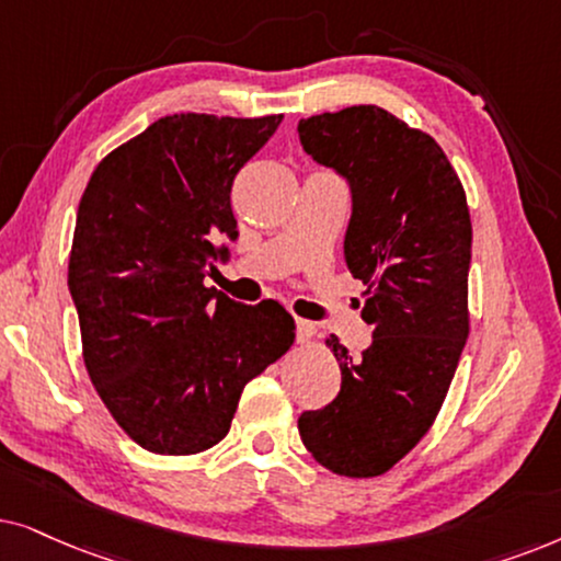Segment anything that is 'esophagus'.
<instances>
[{
    "instance_id": "1",
    "label": "esophagus",
    "mask_w": 561,
    "mask_h": 561,
    "mask_svg": "<svg viewBox=\"0 0 561 561\" xmlns=\"http://www.w3.org/2000/svg\"><path fill=\"white\" fill-rule=\"evenodd\" d=\"M295 333H297V343H310L316 339L318 328L312 320H305V318H295Z\"/></svg>"
}]
</instances>
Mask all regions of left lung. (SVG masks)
I'll list each match as a JSON object with an SVG mask.
<instances>
[{"mask_svg": "<svg viewBox=\"0 0 561 561\" xmlns=\"http://www.w3.org/2000/svg\"><path fill=\"white\" fill-rule=\"evenodd\" d=\"M305 153L351 186L343 253L367 285L371 346L351 358L331 335L341 392L297 421L318 465L377 477L425 436L444 405L469 335L472 220L442 146L377 104L323 112L297 125Z\"/></svg>", "mask_w": 561, "mask_h": 561, "instance_id": "8db88e82", "label": "left lung"}]
</instances>
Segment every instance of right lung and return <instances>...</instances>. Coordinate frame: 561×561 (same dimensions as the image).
I'll return each instance as SVG.
<instances>
[{
	"instance_id": "add662e5",
	"label": "right lung",
	"mask_w": 561,
	"mask_h": 561,
	"mask_svg": "<svg viewBox=\"0 0 561 561\" xmlns=\"http://www.w3.org/2000/svg\"><path fill=\"white\" fill-rule=\"evenodd\" d=\"M279 123L167 115L104 156L81 194L69 289L84 364L146 451L186 457L222 442L245 382L293 346L279 302L205 287L238 236L233 179Z\"/></svg>"
}]
</instances>
